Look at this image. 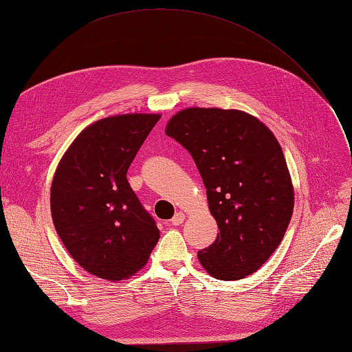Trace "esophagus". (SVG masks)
I'll list each match as a JSON object with an SVG mask.
<instances>
[{
	"label": "esophagus",
	"instance_id": "obj_1",
	"mask_svg": "<svg viewBox=\"0 0 352 352\" xmlns=\"http://www.w3.org/2000/svg\"><path fill=\"white\" fill-rule=\"evenodd\" d=\"M184 219H185V215H184V213H182V212H177L176 215H175L173 218H171L170 224H171V226H181L182 222H184Z\"/></svg>",
	"mask_w": 352,
	"mask_h": 352
}]
</instances>
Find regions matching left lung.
Instances as JSON below:
<instances>
[{"label": "left lung", "mask_w": 352, "mask_h": 352, "mask_svg": "<svg viewBox=\"0 0 352 352\" xmlns=\"http://www.w3.org/2000/svg\"><path fill=\"white\" fill-rule=\"evenodd\" d=\"M166 134L191 153L219 233L197 256L221 280L250 276L284 239L294 190L284 152L260 119L242 110L190 107Z\"/></svg>", "instance_id": "1"}]
</instances>
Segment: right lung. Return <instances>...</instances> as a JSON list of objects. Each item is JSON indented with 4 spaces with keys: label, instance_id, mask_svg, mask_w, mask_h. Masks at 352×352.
I'll return each mask as SVG.
<instances>
[{
    "label": "right lung",
    "instance_id": "add662e5",
    "mask_svg": "<svg viewBox=\"0 0 352 352\" xmlns=\"http://www.w3.org/2000/svg\"><path fill=\"white\" fill-rule=\"evenodd\" d=\"M160 118L100 119L59 161L50 188L54 226L68 254L94 276L130 278L158 242L160 230L131 190L126 171Z\"/></svg>",
    "mask_w": 352,
    "mask_h": 352
}]
</instances>
